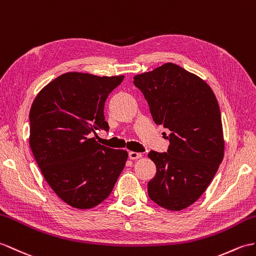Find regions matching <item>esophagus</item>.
<instances>
[{
    "mask_svg": "<svg viewBox=\"0 0 256 256\" xmlns=\"http://www.w3.org/2000/svg\"><path fill=\"white\" fill-rule=\"evenodd\" d=\"M142 157L140 152H128V158L130 159H140Z\"/></svg>",
    "mask_w": 256,
    "mask_h": 256,
    "instance_id": "34e87169",
    "label": "esophagus"
}]
</instances>
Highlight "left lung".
<instances>
[{
    "label": "left lung",
    "instance_id": "obj_1",
    "mask_svg": "<svg viewBox=\"0 0 256 256\" xmlns=\"http://www.w3.org/2000/svg\"><path fill=\"white\" fill-rule=\"evenodd\" d=\"M152 120L170 130L167 152L148 154L156 176L148 182L152 200L181 210L198 200L224 159L222 114L205 80L174 63L134 76Z\"/></svg>",
    "mask_w": 256,
    "mask_h": 256
}]
</instances>
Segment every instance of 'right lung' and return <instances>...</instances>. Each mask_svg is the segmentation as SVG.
Here are the masks:
<instances>
[{
  "label": "right lung",
  "instance_id": "right-lung-1",
  "mask_svg": "<svg viewBox=\"0 0 256 256\" xmlns=\"http://www.w3.org/2000/svg\"><path fill=\"white\" fill-rule=\"evenodd\" d=\"M120 76L68 72L44 86L29 112V145L46 181L78 210L99 205L124 169L128 152L100 145L92 132L109 130L104 108Z\"/></svg>",
  "mask_w": 256,
  "mask_h": 256
}]
</instances>
